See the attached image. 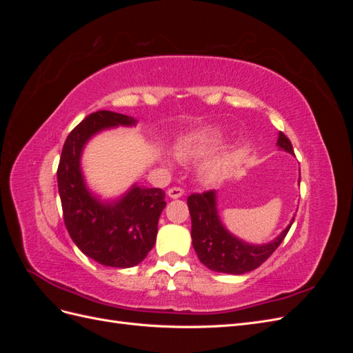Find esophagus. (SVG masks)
<instances>
[{
	"mask_svg": "<svg viewBox=\"0 0 353 353\" xmlns=\"http://www.w3.org/2000/svg\"><path fill=\"white\" fill-rule=\"evenodd\" d=\"M183 194H184V190L179 188V187H172V188L168 190V196L170 199H179Z\"/></svg>",
	"mask_w": 353,
	"mask_h": 353,
	"instance_id": "1",
	"label": "esophagus"
}]
</instances>
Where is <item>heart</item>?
I'll use <instances>...</instances> for the list:
<instances>
[{
	"label": "heart",
	"instance_id": "b5f03b06",
	"mask_svg": "<svg viewBox=\"0 0 353 353\" xmlns=\"http://www.w3.org/2000/svg\"><path fill=\"white\" fill-rule=\"evenodd\" d=\"M222 141V131L216 126H205L201 130L184 135L175 147V154L183 162H194L208 157ZM170 165V160H165ZM232 162V154L225 153L218 157L208 168V175L210 178L218 176L223 169H227Z\"/></svg>",
	"mask_w": 353,
	"mask_h": 353
}]
</instances>
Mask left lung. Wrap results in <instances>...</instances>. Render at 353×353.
Masks as SVG:
<instances>
[{"mask_svg":"<svg viewBox=\"0 0 353 353\" xmlns=\"http://www.w3.org/2000/svg\"><path fill=\"white\" fill-rule=\"evenodd\" d=\"M276 147L293 154V145L283 132L279 134ZM187 203L191 216V239L197 258L206 268L215 272L240 275L256 270L281 244L294 221L293 216L280 236L270 243L250 244L234 236L222 223L218 213L216 191L191 194Z\"/></svg>","mask_w":353,"mask_h":353,"instance_id":"1","label":"left lung"}]
</instances>
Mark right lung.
<instances>
[{
  "mask_svg": "<svg viewBox=\"0 0 353 353\" xmlns=\"http://www.w3.org/2000/svg\"><path fill=\"white\" fill-rule=\"evenodd\" d=\"M131 116L100 110L68 135L57 169V185L69 236L92 261L112 268H131L153 249L165 191L135 183L116 199H101L85 181L81 159L94 135L117 126H135Z\"/></svg>",
  "mask_w": 353,
  "mask_h": 353,
  "instance_id": "obj_1",
  "label": "right lung"
}]
</instances>
